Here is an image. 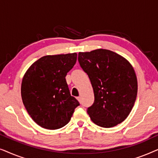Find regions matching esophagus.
<instances>
[{"label": "esophagus", "mask_w": 158, "mask_h": 158, "mask_svg": "<svg viewBox=\"0 0 158 158\" xmlns=\"http://www.w3.org/2000/svg\"><path fill=\"white\" fill-rule=\"evenodd\" d=\"M76 98L77 99V101H78L80 103H81V97H77Z\"/></svg>", "instance_id": "34e87169"}]
</instances>
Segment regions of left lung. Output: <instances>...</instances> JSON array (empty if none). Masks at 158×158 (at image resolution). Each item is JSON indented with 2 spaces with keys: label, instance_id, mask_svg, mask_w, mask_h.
I'll list each match as a JSON object with an SVG mask.
<instances>
[{
  "label": "left lung",
  "instance_id": "8db88e82",
  "mask_svg": "<svg viewBox=\"0 0 158 158\" xmlns=\"http://www.w3.org/2000/svg\"><path fill=\"white\" fill-rule=\"evenodd\" d=\"M80 65L89 77L94 102L87 112L99 127L110 128L126 119L137 94L133 67L122 56L108 49L78 53Z\"/></svg>",
  "mask_w": 158,
  "mask_h": 158
}]
</instances>
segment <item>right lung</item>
Segmentation results:
<instances>
[{
    "label": "right lung",
    "mask_w": 158,
    "mask_h": 158,
    "mask_svg": "<svg viewBox=\"0 0 158 158\" xmlns=\"http://www.w3.org/2000/svg\"><path fill=\"white\" fill-rule=\"evenodd\" d=\"M76 60L77 53L44 56L23 75V103L32 119L42 128L57 129L65 126L80 105L70 95L65 79Z\"/></svg>",
    "instance_id": "obj_1"
}]
</instances>
